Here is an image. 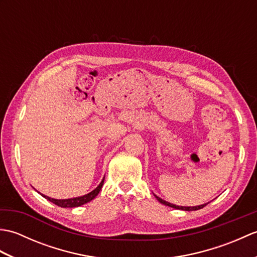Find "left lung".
Here are the masks:
<instances>
[{
    "mask_svg": "<svg viewBox=\"0 0 257 257\" xmlns=\"http://www.w3.org/2000/svg\"><path fill=\"white\" fill-rule=\"evenodd\" d=\"M156 198H157V200L159 201L160 203H162V204L168 205V206H170V207H173V209H178V210H184V211H196V210H200V209H202V207H204V206L207 204V203H205V204L198 205V206H179V205H176V204L169 203V202H167V201H165V200L160 199L159 196H157V195H156Z\"/></svg>",
    "mask_w": 257,
    "mask_h": 257,
    "instance_id": "obj_1",
    "label": "left lung"
}]
</instances>
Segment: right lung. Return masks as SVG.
Instances as JSON below:
<instances>
[{
    "mask_svg": "<svg viewBox=\"0 0 257 257\" xmlns=\"http://www.w3.org/2000/svg\"><path fill=\"white\" fill-rule=\"evenodd\" d=\"M103 180H105V178L102 179V181L100 182V184L98 185V187H97L94 191H91L90 193L86 194V195L78 196V198L66 199V200H56V199L50 198V196H46V195H44V194H42V195L44 196L45 199H47L48 201H51L52 203L56 204V205L61 206V207H76V206H80V205H83V204L87 203V202H89V201H91L92 199L96 198L97 194L99 193V191L101 190V187H102V184H103Z\"/></svg>",
    "mask_w": 257,
    "mask_h": 257,
    "instance_id": "1",
    "label": "right lung"
}]
</instances>
